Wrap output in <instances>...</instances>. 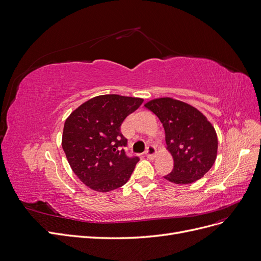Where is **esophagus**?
Here are the masks:
<instances>
[{
  "instance_id": "1",
  "label": "esophagus",
  "mask_w": 261,
  "mask_h": 261,
  "mask_svg": "<svg viewBox=\"0 0 261 261\" xmlns=\"http://www.w3.org/2000/svg\"><path fill=\"white\" fill-rule=\"evenodd\" d=\"M155 155H156V147L152 146V145L147 146V148L145 150V156L147 158L152 159V158H155Z\"/></svg>"
}]
</instances>
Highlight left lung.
I'll list each match as a JSON object with an SVG mask.
<instances>
[{
  "label": "left lung",
  "mask_w": 261,
  "mask_h": 261,
  "mask_svg": "<svg viewBox=\"0 0 261 261\" xmlns=\"http://www.w3.org/2000/svg\"><path fill=\"white\" fill-rule=\"evenodd\" d=\"M145 108L155 114L166 132L167 149L174 166L165 178L175 184H190L213 167L217 156L216 131L205 116L185 102L160 98Z\"/></svg>",
  "instance_id": "8db88e82"
}]
</instances>
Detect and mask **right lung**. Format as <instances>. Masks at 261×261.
Returning <instances> with one entry per match:
<instances>
[{
    "mask_svg": "<svg viewBox=\"0 0 261 261\" xmlns=\"http://www.w3.org/2000/svg\"><path fill=\"white\" fill-rule=\"evenodd\" d=\"M143 99L98 95L79 106L64 122L62 148L73 172L86 186L106 192L124 185L139 162L129 157L120 127Z\"/></svg>",
    "mask_w": 261,
    "mask_h": 261,
    "instance_id": "add662e5",
    "label": "right lung"
}]
</instances>
